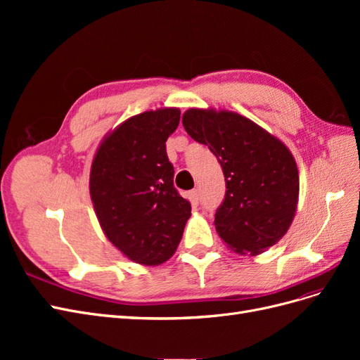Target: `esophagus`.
<instances>
[{
    "label": "esophagus",
    "mask_w": 360,
    "mask_h": 360,
    "mask_svg": "<svg viewBox=\"0 0 360 360\" xmlns=\"http://www.w3.org/2000/svg\"><path fill=\"white\" fill-rule=\"evenodd\" d=\"M189 201L193 204V205H198L200 202V193L197 189H193L189 192Z\"/></svg>",
    "instance_id": "1"
}]
</instances>
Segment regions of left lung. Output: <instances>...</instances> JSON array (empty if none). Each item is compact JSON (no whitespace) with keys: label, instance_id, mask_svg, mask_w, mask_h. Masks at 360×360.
I'll use <instances>...</instances> for the list:
<instances>
[{"label":"left lung","instance_id":"obj_1","mask_svg":"<svg viewBox=\"0 0 360 360\" xmlns=\"http://www.w3.org/2000/svg\"><path fill=\"white\" fill-rule=\"evenodd\" d=\"M181 123L192 139L209 146L222 167L226 192L214 226L226 246L258 255L276 245L299 201V171L287 146L233 111L191 108Z\"/></svg>","mask_w":360,"mask_h":360}]
</instances>
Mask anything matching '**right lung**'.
Listing matches in <instances>:
<instances>
[{"label":"right lung","instance_id":"obj_1","mask_svg":"<svg viewBox=\"0 0 360 360\" xmlns=\"http://www.w3.org/2000/svg\"><path fill=\"white\" fill-rule=\"evenodd\" d=\"M179 122V108L130 117L103 138L91 163L90 195L102 230L143 266L174 255L191 217V202L174 188L165 146Z\"/></svg>","mask_w":360,"mask_h":360}]
</instances>
